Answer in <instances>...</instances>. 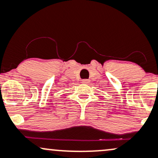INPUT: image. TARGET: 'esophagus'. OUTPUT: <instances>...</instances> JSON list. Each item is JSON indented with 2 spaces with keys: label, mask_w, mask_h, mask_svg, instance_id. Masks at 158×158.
Listing matches in <instances>:
<instances>
[{
  "label": "esophagus",
  "mask_w": 158,
  "mask_h": 158,
  "mask_svg": "<svg viewBox=\"0 0 158 158\" xmlns=\"http://www.w3.org/2000/svg\"><path fill=\"white\" fill-rule=\"evenodd\" d=\"M82 83H85V84L89 83V79H83V80H82Z\"/></svg>",
  "instance_id": "1"
}]
</instances>
